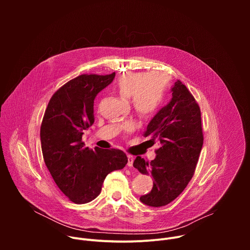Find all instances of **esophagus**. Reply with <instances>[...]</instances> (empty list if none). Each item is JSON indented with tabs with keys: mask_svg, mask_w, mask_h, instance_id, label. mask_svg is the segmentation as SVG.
<instances>
[{
	"mask_svg": "<svg viewBox=\"0 0 250 250\" xmlns=\"http://www.w3.org/2000/svg\"><path fill=\"white\" fill-rule=\"evenodd\" d=\"M133 160H134V157L132 155H127V166L131 167L132 163H133Z\"/></svg>",
	"mask_w": 250,
	"mask_h": 250,
	"instance_id": "34e87169",
	"label": "esophagus"
}]
</instances>
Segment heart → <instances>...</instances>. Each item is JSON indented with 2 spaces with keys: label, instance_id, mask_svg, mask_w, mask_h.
Here are the masks:
<instances>
[{
  "label": "heart",
  "instance_id": "1",
  "mask_svg": "<svg viewBox=\"0 0 250 250\" xmlns=\"http://www.w3.org/2000/svg\"><path fill=\"white\" fill-rule=\"evenodd\" d=\"M168 84L167 77L158 72H128L118 78L115 90L124 98H129L133 110L141 117H150L163 102ZM133 125H125V130H131Z\"/></svg>",
  "mask_w": 250,
  "mask_h": 250
}]
</instances>
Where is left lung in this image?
<instances>
[{
    "label": "left lung",
    "instance_id": "left-lung-1",
    "mask_svg": "<svg viewBox=\"0 0 250 250\" xmlns=\"http://www.w3.org/2000/svg\"><path fill=\"white\" fill-rule=\"evenodd\" d=\"M172 98L147 125L145 136L157 139L159 148L151 162L137 156L133 162L141 174L153 178L150 193L140 201L151 207H163L179 196L194 175L204 136L201 110L187 87L177 80Z\"/></svg>",
    "mask_w": 250,
    "mask_h": 250
}]
</instances>
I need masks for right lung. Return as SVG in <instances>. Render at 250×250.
Listing matches in <instances>:
<instances>
[{
  "label": "right lung",
  "instance_id": "add662e5",
  "mask_svg": "<svg viewBox=\"0 0 250 250\" xmlns=\"http://www.w3.org/2000/svg\"><path fill=\"white\" fill-rule=\"evenodd\" d=\"M116 73L83 74L67 82L51 97L41 126L43 159L54 182L75 204H86L101 193L105 176L127 163L120 149L95 150L82 141L95 121L94 100Z\"/></svg>",
  "mask_w": 250,
  "mask_h": 250
}]
</instances>
